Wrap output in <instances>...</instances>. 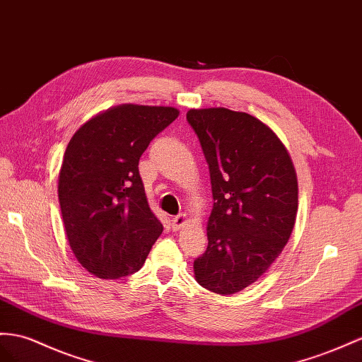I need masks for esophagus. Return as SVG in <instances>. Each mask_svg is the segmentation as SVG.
Masks as SVG:
<instances>
[{
    "label": "esophagus",
    "mask_w": 362,
    "mask_h": 362,
    "mask_svg": "<svg viewBox=\"0 0 362 362\" xmlns=\"http://www.w3.org/2000/svg\"><path fill=\"white\" fill-rule=\"evenodd\" d=\"M187 221H188V218H187V216H185V214L175 216V217H173V220H171V226H173L174 230H177V229H180L185 223H187Z\"/></svg>",
    "instance_id": "esophagus-1"
}]
</instances>
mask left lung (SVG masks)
Returning a JSON list of instances; mask_svg holds the SVG:
<instances>
[{"mask_svg": "<svg viewBox=\"0 0 362 362\" xmlns=\"http://www.w3.org/2000/svg\"><path fill=\"white\" fill-rule=\"evenodd\" d=\"M208 162L214 206L208 247L194 260L200 286L220 295L260 278L289 242L298 182L286 146L257 117L223 107L189 110Z\"/></svg>", "mask_w": 362, "mask_h": 362, "instance_id": "obj_1", "label": "left lung"}]
</instances>
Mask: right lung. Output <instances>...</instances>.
Here are the masks:
<instances>
[{
	"mask_svg": "<svg viewBox=\"0 0 362 362\" xmlns=\"http://www.w3.org/2000/svg\"><path fill=\"white\" fill-rule=\"evenodd\" d=\"M177 116L173 107L122 104L91 117L70 139L58 197L71 251L90 274L115 280L137 272L162 234L139 159Z\"/></svg>",
	"mask_w": 362,
	"mask_h": 362,
	"instance_id": "1",
	"label": "right lung"
}]
</instances>
